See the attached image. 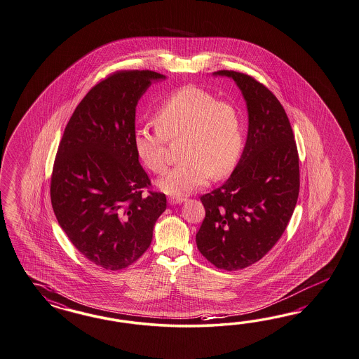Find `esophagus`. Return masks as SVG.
<instances>
[{"mask_svg":"<svg viewBox=\"0 0 359 359\" xmlns=\"http://www.w3.org/2000/svg\"><path fill=\"white\" fill-rule=\"evenodd\" d=\"M185 198L183 197H168V203L171 205H180L184 203Z\"/></svg>","mask_w":359,"mask_h":359,"instance_id":"obj_1","label":"esophagus"}]
</instances>
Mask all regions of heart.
<instances>
[{
  "mask_svg": "<svg viewBox=\"0 0 359 359\" xmlns=\"http://www.w3.org/2000/svg\"><path fill=\"white\" fill-rule=\"evenodd\" d=\"M156 129L140 126L135 150L155 174L167 170L165 140L183 137L184 159L159 180L165 194H187L204 187L210 176L223 177L238 165L244 145L242 120L235 107L197 86L174 91L155 112Z\"/></svg>",
  "mask_w": 359,
  "mask_h": 359,
  "instance_id": "heart-1",
  "label": "heart"
}]
</instances>
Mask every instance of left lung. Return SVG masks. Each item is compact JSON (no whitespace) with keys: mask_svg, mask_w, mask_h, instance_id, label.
<instances>
[{"mask_svg":"<svg viewBox=\"0 0 359 359\" xmlns=\"http://www.w3.org/2000/svg\"><path fill=\"white\" fill-rule=\"evenodd\" d=\"M248 111L242 156L227 182L201 197L205 218L198 251L224 271L252 265L271 251L290 221L299 194V158L289 117L271 90L233 70Z\"/></svg>","mask_w":359,"mask_h":359,"instance_id":"8db88e82","label":"left lung"}]
</instances>
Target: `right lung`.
Wrapping results in <instances>:
<instances>
[{"instance_id": "obj_1", "label": "right lung", "mask_w": 359, "mask_h": 359, "mask_svg": "<svg viewBox=\"0 0 359 359\" xmlns=\"http://www.w3.org/2000/svg\"><path fill=\"white\" fill-rule=\"evenodd\" d=\"M151 70H121L81 100L60 141L50 201L61 229L88 260L108 271L137 262L167 206L135 150L136 107L154 81Z\"/></svg>"}]
</instances>
